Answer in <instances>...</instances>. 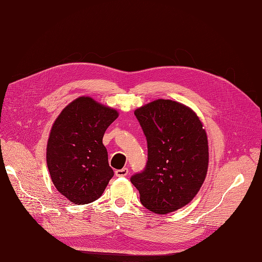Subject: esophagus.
<instances>
[{
    "label": "esophagus",
    "instance_id": "obj_1",
    "mask_svg": "<svg viewBox=\"0 0 262 262\" xmlns=\"http://www.w3.org/2000/svg\"><path fill=\"white\" fill-rule=\"evenodd\" d=\"M129 173L128 168H122V169H117L116 170V176L117 177H124Z\"/></svg>",
    "mask_w": 262,
    "mask_h": 262
}]
</instances>
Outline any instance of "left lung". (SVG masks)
Segmentation results:
<instances>
[{"label":"left lung","mask_w":262,"mask_h":262,"mask_svg":"<svg viewBox=\"0 0 262 262\" xmlns=\"http://www.w3.org/2000/svg\"><path fill=\"white\" fill-rule=\"evenodd\" d=\"M147 141L144 170L131 177L140 201L156 214L184 208L199 191L208 172L207 132L192 109L157 99L134 112Z\"/></svg>","instance_id":"8db88e82"}]
</instances>
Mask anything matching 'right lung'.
Returning a JSON list of instances; mask_svg holds the SVG:
<instances>
[{
    "label": "right lung",
    "mask_w": 262,
    "mask_h": 262,
    "mask_svg": "<svg viewBox=\"0 0 262 262\" xmlns=\"http://www.w3.org/2000/svg\"><path fill=\"white\" fill-rule=\"evenodd\" d=\"M118 116L116 109L82 96L55 119L47 144V165L54 187L71 202L97 200L113 178L102 137Z\"/></svg>",
    "instance_id": "1"
}]
</instances>
